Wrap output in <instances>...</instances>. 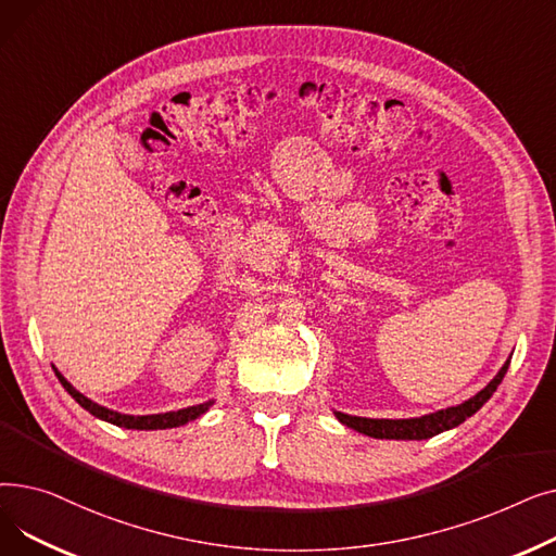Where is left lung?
Returning <instances> with one entry per match:
<instances>
[{
    "label": "left lung",
    "mask_w": 556,
    "mask_h": 556,
    "mask_svg": "<svg viewBox=\"0 0 556 556\" xmlns=\"http://www.w3.org/2000/svg\"><path fill=\"white\" fill-rule=\"evenodd\" d=\"M507 369H509V361L501 367L498 374L493 376V381L484 390H480L476 396L432 415H424L415 419H367V417H352L344 413H336V417L346 428H354L356 432L374 437V440H428V437L451 430L462 421L473 417L491 399V394L498 390Z\"/></svg>",
    "instance_id": "obj_1"
}]
</instances>
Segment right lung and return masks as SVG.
Segmentation results:
<instances>
[{"mask_svg": "<svg viewBox=\"0 0 556 556\" xmlns=\"http://www.w3.org/2000/svg\"><path fill=\"white\" fill-rule=\"evenodd\" d=\"M53 371H55V376H58V381L63 383V388L72 394V399H76V403L80 405V407H85L87 413L90 415H94L97 419H103V421H108V424H114V426H119V428H130V430H164V428H178V426H185V424H189V421H193V419H198L200 415H204L212 407V403L214 401H207V403H200V405H191V407H182V410H175V413H162V415H122V413H114V410H108V407H103V405H99V403H94V401H90L87 396H83L70 381L67 378L58 371L55 367H53Z\"/></svg>", "mask_w": 556, "mask_h": 556, "instance_id": "obj_1", "label": "right lung"}]
</instances>
